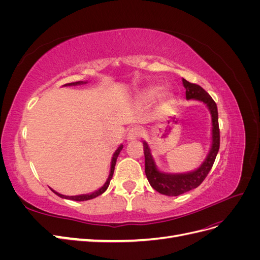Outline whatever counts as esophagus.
Segmentation results:
<instances>
[{
    "label": "esophagus",
    "mask_w": 260,
    "mask_h": 260,
    "mask_svg": "<svg viewBox=\"0 0 260 260\" xmlns=\"http://www.w3.org/2000/svg\"><path fill=\"white\" fill-rule=\"evenodd\" d=\"M142 129H141L140 127H133L129 130L128 135H127V139L129 141H133V140H137L139 139L141 136H142Z\"/></svg>",
    "instance_id": "esophagus-1"
}]
</instances>
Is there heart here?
Segmentation results:
<instances>
[{
	"label": "heart",
	"mask_w": 260,
	"mask_h": 260,
	"mask_svg": "<svg viewBox=\"0 0 260 260\" xmlns=\"http://www.w3.org/2000/svg\"><path fill=\"white\" fill-rule=\"evenodd\" d=\"M161 93H162V91H161L160 88H154V89H152L151 91L148 92L147 98L149 100H155L157 98H159L161 95Z\"/></svg>",
	"instance_id": "b5f03b06"
}]
</instances>
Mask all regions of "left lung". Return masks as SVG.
<instances>
[{"label": "left lung", "mask_w": 260, "mask_h": 260, "mask_svg": "<svg viewBox=\"0 0 260 260\" xmlns=\"http://www.w3.org/2000/svg\"><path fill=\"white\" fill-rule=\"evenodd\" d=\"M182 83L185 88L186 100H198L203 102L208 107L211 114L212 122V142L206 159L204 160L200 168L191 172H186V174H165V172L157 169L151 154V148H149L148 144L144 141L143 148L145 157V175L148 182L154 190L168 196H178L198 187L205 180L208 172L210 171L220 146L218 109L215 101L199 84L191 83L185 79H182Z\"/></svg>", "instance_id": "left-lung-1"}]
</instances>
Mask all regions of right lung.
<instances>
[{"mask_svg": "<svg viewBox=\"0 0 260 260\" xmlns=\"http://www.w3.org/2000/svg\"><path fill=\"white\" fill-rule=\"evenodd\" d=\"M82 83H85V82H83V81H77V82L67 83V84H65V85H78V84H82ZM122 147H123V145H120L119 147H118V148L116 149V152L114 153V155H113V158H112L111 172H109V177H108L107 181L105 182V184H104L103 186H102L101 188H99L98 191L93 192V193H90V194H81V195H75V196H66V195H62V194H59V193H57V192H55L54 190H52V191H53L55 194H56V195H58L59 198H61V199L72 200V201H77V202L89 201V200H92V199H94V198H96V196H99V195H101V194H103V193L107 190V187H108V185H109V182H111V180H112V178H113L114 170H115V165H116V160H117V157H118V155H119V153H120V151L122 149Z\"/></svg>", "mask_w": 260, "mask_h": 260, "instance_id": "right-lung-1", "label": "right lung"}]
</instances>
